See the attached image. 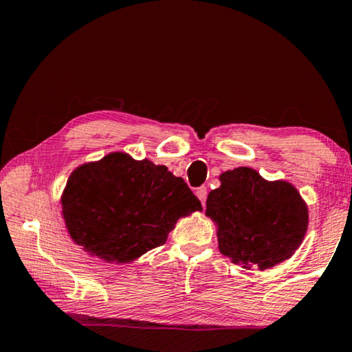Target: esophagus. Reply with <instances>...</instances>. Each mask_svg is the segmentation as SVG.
<instances>
[{
  "mask_svg": "<svg viewBox=\"0 0 352 352\" xmlns=\"http://www.w3.org/2000/svg\"><path fill=\"white\" fill-rule=\"evenodd\" d=\"M196 196L199 197V200H200V202H202V205H204V204H205V200H206V196H208V189H206V186H200V188H197Z\"/></svg>",
  "mask_w": 352,
  "mask_h": 352,
  "instance_id": "1",
  "label": "esophagus"
}]
</instances>
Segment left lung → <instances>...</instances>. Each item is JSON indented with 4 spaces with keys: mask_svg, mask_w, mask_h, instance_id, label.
<instances>
[{
    "mask_svg": "<svg viewBox=\"0 0 352 352\" xmlns=\"http://www.w3.org/2000/svg\"><path fill=\"white\" fill-rule=\"evenodd\" d=\"M221 186L206 199L205 214L217 226V244L232 263L270 270L300 246L309 210L292 183L267 182L250 167L219 175Z\"/></svg>",
    "mask_w": 352,
    "mask_h": 352,
    "instance_id": "left-lung-1",
    "label": "left lung"
}]
</instances>
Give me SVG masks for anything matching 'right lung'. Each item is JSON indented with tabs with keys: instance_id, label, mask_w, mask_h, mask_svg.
I'll return each instance as SVG.
<instances>
[{
	"instance_id": "obj_1",
	"label": "right lung",
	"mask_w": 352,
	"mask_h": 352,
	"mask_svg": "<svg viewBox=\"0 0 352 352\" xmlns=\"http://www.w3.org/2000/svg\"><path fill=\"white\" fill-rule=\"evenodd\" d=\"M60 204L72 239L108 263L161 246L180 217L202 210L182 177L124 152L76 167Z\"/></svg>"
}]
</instances>
